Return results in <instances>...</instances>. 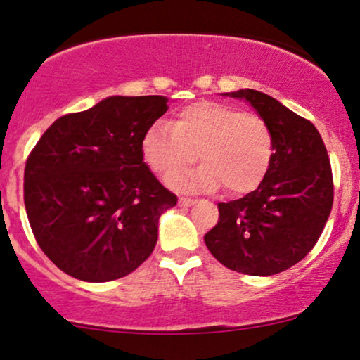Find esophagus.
<instances>
[{"mask_svg": "<svg viewBox=\"0 0 360 360\" xmlns=\"http://www.w3.org/2000/svg\"><path fill=\"white\" fill-rule=\"evenodd\" d=\"M195 204V199H191V198H179V206H184V207H189Z\"/></svg>", "mask_w": 360, "mask_h": 360, "instance_id": "1", "label": "esophagus"}]
</instances>
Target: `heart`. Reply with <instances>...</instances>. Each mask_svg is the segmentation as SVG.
Returning <instances> with one entry per match:
<instances>
[{
    "mask_svg": "<svg viewBox=\"0 0 360 360\" xmlns=\"http://www.w3.org/2000/svg\"><path fill=\"white\" fill-rule=\"evenodd\" d=\"M146 165L169 177L192 164L202 165L167 184L181 191L248 193L261 183L272 159V133L261 116L227 104L201 101L177 112L172 124L158 121L141 143Z\"/></svg>",
    "mask_w": 360,
    "mask_h": 360,
    "instance_id": "obj_1",
    "label": "heart"
}]
</instances>
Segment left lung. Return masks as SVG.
<instances>
[{
  "instance_id": "1",
  "label": "left lung",
  "mask_w": 360,
  "mask_h": 360,
  "mask_svg": "<svg viewBox=\"0 0 360 360\" xmlns=\"http://www.w3.org/2000/svg\"><path fill=\"white\" fill-rule=\"evenodd\" d=\"M222 96L251 104L272 133L266 176L244 198L219 202V222L204 236L214 257L249 276H272L302 261L322 234L334 201L330 161L311 121L256 89Z\"/></svg>"
}]
</instances>
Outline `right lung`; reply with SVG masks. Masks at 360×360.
Here are the masks:
<instances>
[{
	"instance_id": "obj_1",
	"label": "right lung",
	"mask_w": 360,
	"mask_h": 360,
	"mask_svg": "<svg viewBox=\"0 0 360 360\" xmlns=\"http://www.w3.org/2000/svg\"><path fill=\"white\" fill-rule=\"evenodd\" d=\"M166 96H109L59 117L25 167L26 214L43 252L86 282L124 277L151 256L169 193L143 161Z\"/></svg>"
}]
</instances>
